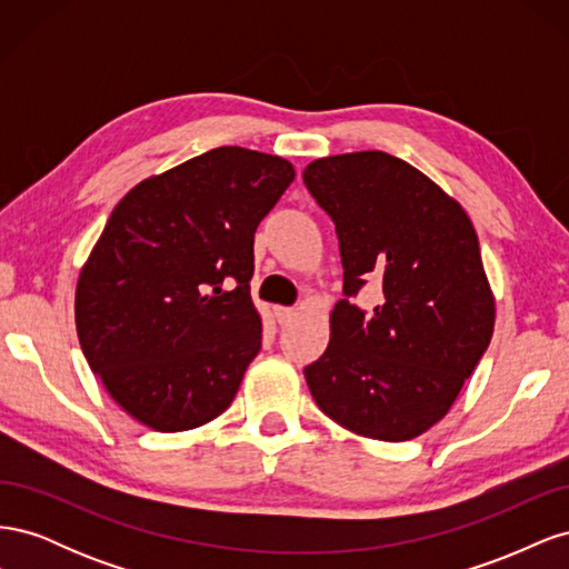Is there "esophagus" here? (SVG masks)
I'll return each instance as SVG.
<instances>
[{"label": "esophagus", "instance_id": "esophagus-1", "mask_svg": "<svg viewBox=\"0 0 569 569\" xmlns=\"http://www.w3.org/2000/svg\"><path fill=\"white\" fill-rule=\"evenodd\" d=\"M272 313H274V318H278V322H280V325L289 322L291 318L297 316L295 308H289V306H274V308H272Z\"/></svg>", "mask_w": 569, "mask_h": 569}]
</instances>
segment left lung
Returning <instances> with one entry per match:
<instances>
[{"label":"left lung","instance_id":"8db88e82","mask_svg":"<svg viewBox=\"0 0 569 569\" xmlns=\"http://www.w3.org/2000/svg\"><path fill=\"white\" fill-rule=\"evenodd\" d=\"M303 184L335 222L343 266L308 389L351 432L408 441L449 412L493 335L477 232L458 201L385 151L318 159ZM368 279L386 295L372 312L355 303Z\"/></svg>","mask_w":569,"mask_h":569}]
</instances>
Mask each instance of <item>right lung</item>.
<instances>
[{"mask_svg":"<svg viewBox=\"0 0 569 569\" xmlns=\"http://www.w3.org/2000/svg\"><path fill=\"white\" fill-rule=\"evenodd\" d=\"M291 180L280 157L218 147L118 201L80 272L76 327L134 420L184 432L232 403L261 351L253 234Z\"/></svg>","mask_w":569,"mask_h":569,"instance_id":"1","label":"right lung"}]
</instances>
